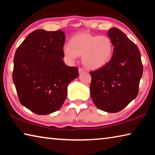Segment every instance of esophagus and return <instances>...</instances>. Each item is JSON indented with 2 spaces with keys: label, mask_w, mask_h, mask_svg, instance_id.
<instances>
[{
  "label": "esophagus",
  "mask_w": 155,
  "mask_h": 155,
  "mask_svg": "<svg viewBox=\"0 0 155 155\" xmlns=\"http://www.w3.org/2000/svg\"><path fill=\"white\" fill-rule=\"evenodd\" d=\"M85 72V70L83 69L82 68H78V72H79V74H81V73H83Z\"/></svg>",
  "instance_id": "esophagus-1"
}]
</instances>
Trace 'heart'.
<instances>
[{"instance_id": "b5f03b06", "label": "heart", "mask_w": 155, "mask_h": 155, "mask_svg": "<svg viewBox=\"0 0 155 155\" xmlns=\"http://www.w3.org/2000/svg\"><path fill=\"white\" fill-rule=\"evenodd\" d=\"M113 51V44L108 37L83 33L73 37L69 46L64 47V54L70 61H74L77 56H83V65L89 69L96 70L108 64Z\"/></svg>"}]
</instances>
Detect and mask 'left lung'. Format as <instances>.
<instances>
[{"mask_svg": "<svg viewBox=\"0 0 155 155\" xmlns=\"http://www.w3.org/2000/svg\"><path fill=\"white\" fill-rule=\"evenodd\" d=\"M108 35L114 53L108 64L90 72L91 98L102 111L117 113L127 107L139 92L143 65L138 47L117 28Z\"/></svg>", "mask_w": 155, "mask_h": 155, "instance_id": "left-lung-1", "label": "left lung"}]
</instances>
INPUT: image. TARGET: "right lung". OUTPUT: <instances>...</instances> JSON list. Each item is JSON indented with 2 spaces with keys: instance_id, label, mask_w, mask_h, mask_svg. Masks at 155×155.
<instances>
[{
  "instance_id": "add662e5",
  "label": "right lung",
  "mask_w": 155,
  "mask_h": 155,
  "mask_svg": "<svg viewBox=\"0 0 155 155\" xmlns=\"http://www.w3.org/2000/svg\"><path fill=\"white\" fill-rule=\"evenodd\" d=\"M65 33L38 29L31 33L15 51L13 81L20 103L38 115L62 107L69 83L78 77L77 67L63 61Z\"/></svg>"
}]
</instances>
